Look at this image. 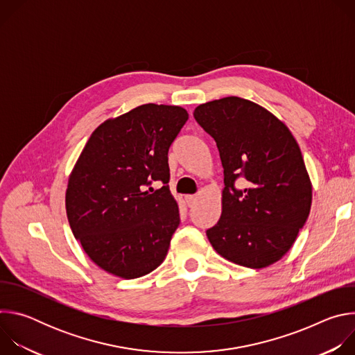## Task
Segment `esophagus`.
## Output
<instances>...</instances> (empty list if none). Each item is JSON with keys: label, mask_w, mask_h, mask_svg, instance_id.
<instances>
[{"label": "esophagus", "mask_w": 355, "mask_h": 355, "mask_svg": "<svg viewBox=\"0 0 355 355\" xmlns=\"http://www.w3.org/2000/svg\"><path fill=\"white\" fill-rule=\"evenodd\" d=\"M185 202H187L188 207H192L196 202V196L195 195H185Z\"/></svg>", "instance_id": "34e87169"}]
</instances>
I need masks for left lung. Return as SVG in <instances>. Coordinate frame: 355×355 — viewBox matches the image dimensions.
Returning <instances> with one entry per match:
<instances>
[{
	"label": "left lung",
	"mask_w": 355,
	"mask_h": 355,
	"mask_svg": "<svg viewBox=\"0 0 355 355\" xmlns=\"http://www.w3.org/2000/svg\"><path fill=\"white\" fill-rule=\"evenodd\" d=\"M195 121L216 141L223 166L222 215L207 236L223 259L266 268L281 260L305 225L312 184L289 129L239 96L202 104ZM239 178L244 189H236Z\"/></svg>",
	"instance_id": "left-lung-1"
}]
</instances>
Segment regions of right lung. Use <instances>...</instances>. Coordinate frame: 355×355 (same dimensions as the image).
<instances>
[{
    "label": "right lung",
    "instance_id": "1",
    "mask_svg": "<svg viewBox=\"0 0 355 355\" xmlns=\"http://www.w3.org/2000/svg\"><path fill=\"white\" fill-rule=\"evenodd\" d=\"M187 121L181 107L144 104L101 123L88 139L69 178L66 211L99 268L133 279L164 261L180 225L168 148ZM153 180L164 187L153 190Z\"/></svg>",
    "mask_w": 355,
    "mask_h": 355
}]
</instances>
